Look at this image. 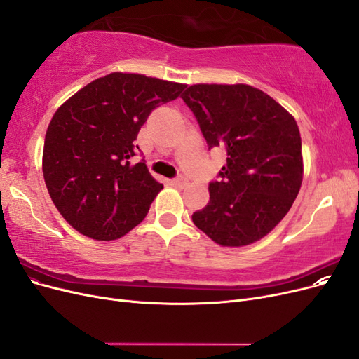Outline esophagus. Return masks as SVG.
<instances>
[{
	"label": "esophagus",
	"instance_id": "34e87169",
	"mask_svg": "<svg viewBox=\"0 0 359 359\" xmlns=\"http://www.w3.org/2000/svg\"><path fill=\"white\" fill-rule=\"evenodd\" d=\"M173 184H175L177 187H186L187 184H189V181H187L186 178H184V177H178V178L173 180Z\"/></svg>",
	"mask_w": 359,
	"mask_h": 359
}]
</instances>
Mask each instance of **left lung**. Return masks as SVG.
<instances>
[{"mask_svg": "<svg viewBox=\"0 0 359 359\" xmlns=\"http://www.w3.org/2000/svg\"><path fill=\"white\" fill-rule=\"evenodd\" d=\"M210 148L224 147L220 181L193 223L223 247L262 240L289 212L304 175L298 124L273 97L247 83H196L181 94Z\"/></svg>", "mask_w": 359, "mask_h": 359, "instance_id": "obj_1", "label": "left lung"}]
</instances>
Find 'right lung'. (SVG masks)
<instances>
[{
	"instance_id": "add662e5",
	"label": "right lung",
	"mask_w": 359,
	"mask_h": 359,
	"mask_svg": "<svg viewBox=\"0 0 359 359\" xmlns=\"http://www.w3.org/2000/svg\"><path fill=\"white\" fill-rule=\"evenodd\" d=\"M184 83L114 72L85 85L53 114L41 169L49 196L73 229L97 241L124 236L163 189L135 140L148 115L175 100Z\"/></svg>"
}]
</instances>
